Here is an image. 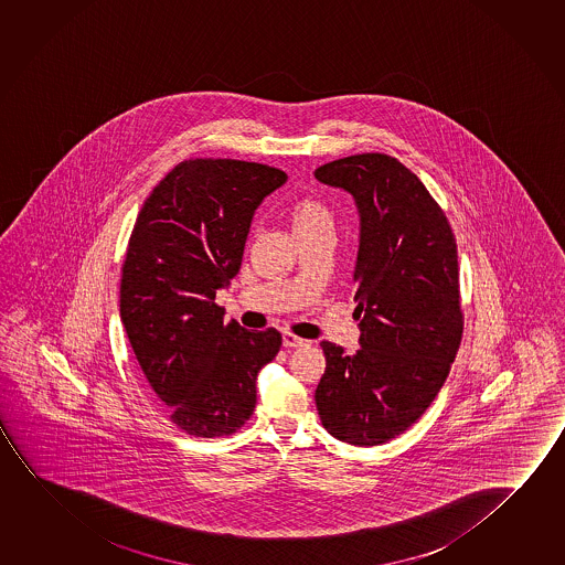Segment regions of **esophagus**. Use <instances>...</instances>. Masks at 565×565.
Returning a JSON list of instances; mask_svg holds the SVG:
<instances>
[{
	"label": "esophagus",
	"instance_id": "34e87169",
	"mask_svg": "<svg viewBox=\"0 0 565 565\" xmlns=\"http://www.w3.org/2000/svg\"><path fill=\"white\" fill-rule=\"evenodd\" d=\"M284 347L286 348H303L307 347V340L299 339L291 332H284Z\"/></svg>",
	"mask_w": 565,
	"mask_h": 565
}]
</instances>
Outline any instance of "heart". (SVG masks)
I'll return each instance as SVG.
<instances>
[{
    "label": "heart",
    "instance_id": "heart-1",
    "mask_svg": "<svg viewBox=\"0 0 565 565\" xmlns=\"http://www.w3.org/2000/svg\"><path fill=\"white\" fill-rule=\"evenodd\" d=\"M319 223H330L329 211L322 207L321 203L317 201L297 203L294 209V228L319 225Z\"/></svg>",
    "mask_w": 565,
    "mask_h": 565
}]
</instances>
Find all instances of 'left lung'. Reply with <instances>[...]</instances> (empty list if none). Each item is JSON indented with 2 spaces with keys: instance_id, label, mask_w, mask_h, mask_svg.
Instances as JSON below:
<instances>
[{
  "instance_id": "obj_1",
  "label": "left lung",
  "mask_w": 565,
  "mask_h": 565,
  "mask_svg": "<svg viewBox=\"0 0 565 565\" xmlns=\"http://www.w3.org/2000/svg\"><path fill=\"white\" fill-rule=\"evenodd\" d=\"M352 195L360 217L354 284L360 350L321 342L315 391L330 435L377 446L403 435L443 390L458 354V248L448 218L397 158L356 154L315 170Z\"/></svg>"
}]
</instances>
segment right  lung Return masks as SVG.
<instances>
[{
	"label": "right lung",
	"mask_w": 565,
	"mask_h": 565,
	"mask_svg": "<svg viewBox=\"0 0 565 565\" xmlns=\"http://www.w3.org/2000/svg\"><path fill=\"white\" fill-rule=\"evenodd\" d=\"M271 166L195 158L140 209L122 264L121 321L150 390L191 436L236 433L256 407V377L281 347L276 329L225 324L215 305L243 264L252 218L286 183Z\"/></svg>",
	"instance_id": "obj_1"
}]
</instances>
